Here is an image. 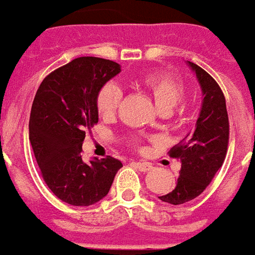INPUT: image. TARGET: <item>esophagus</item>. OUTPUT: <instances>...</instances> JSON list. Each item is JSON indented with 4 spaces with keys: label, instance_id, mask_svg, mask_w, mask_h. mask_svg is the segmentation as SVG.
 I'll return each mask as SVG.
<instances>
[{
    "label": "esophagus",
    "instance_id": "obj_1",
    "mask_svg": "<svg viewBox=\"0 0 255 255\" xmlns=\"http://www.w3.org/2000/svg\"><path fill=\"white\" fill-rule=\"evenodd\" d=\"M135 167L139 171H143V172H147V171H150L153 168L152 164H149V163H142V161H135Z\"/></svg>",
    "mask_w": 255,
    "mask_h": 255
}]
</instances>
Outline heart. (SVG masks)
I'll return each instance as SVG.
<instances>
[{
  "label": "heart",
  "mask_w": 255,
  "mask_h": 255,
  "mask_svg": "<svg viewBox=\"0 0 255 255\" xmlns=\"http://www.w3.org/2000/svg\"><path fill=\"white\" fill-rule=\"evenodd\" d=\"M140 84L149 91L160 112L168 113L181 102L185 95V87L177 80L164 73H147L140 77ZM122 101V91L113 83L103 85L97 98L99 115L109 119L115 115Z\"/></svg>",
  "instance_id": "obj_1"
}]
</instances>
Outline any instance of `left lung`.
<instances>
[{
	"label": "left lung",
	"instance_id": "left-lung-1",
	"mask_svg": "<svg viewBox=\"0 0 255 255\" xmlns=\"http://www.w3.org/2000/svg\"><path fill=\"white\" fill-rule=\"evenodd\" d=\"M189 66L202 88L203 103L195 131L168 152L170 157L181 161V171L175 189L158 196V199L174 206L202 195L224 164L229 142V119L224 92L200 66L192 62Z\"/></svg>",
	"mask_w": 255,
	"mask_h": 255
}]
</instances>
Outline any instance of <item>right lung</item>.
<instances>
[{
  "label": "right lung",
  "instance_id": "1",
  "mask_svg": "<svg viewBox=\"0 0 255 255\" xmlns=\"http://www.w3.org/2000/svg\"><path fill=\"white\" fill-rule=\"evenodd\" d=\"M122 72L113 60L83 56L49 73L37 90L28 136L41 175L62 202L91 206L109 193L122 161L108 156L83 161L87 128L98 123L97 98Z\"/></svg>",
  "mask_w": 255,
  "mask_h": 255
}]
</instances>
